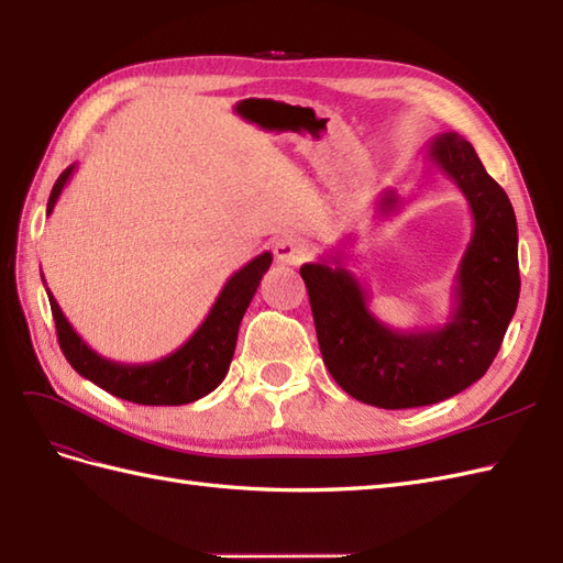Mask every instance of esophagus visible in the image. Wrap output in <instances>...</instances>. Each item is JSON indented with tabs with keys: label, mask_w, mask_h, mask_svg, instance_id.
Returning <instances> with one entry per match:
<instances>
[{
	"label": "esophagus",
	"mask_w": 563,
	"mask_h": 563,
	"mask_svg": "<svg viewBox=\"0 0 563 563\" xmlns=\"http://www.w3.org/2000/svg\"><path fill=\"white\" fill-rule=\"evenodd\" d=\"M273 252H276V258L280 261V264L299 266L309 254V244L302 238L287 234V238H280L276 244H273Z\"/></svg>",
	"instance_id": "1"
}]
</instances>
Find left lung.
Listing matches in <instances>:
<instances>
[{
	"instance_id": "1",
	"label": "left lung",
	"mask_w": 563,
	"mask_h": 563,
	"mask_svg": "<svg viewBox=\"0 0 563 563\" xmlns=\"http://www.w3.org/2000/svg\"><path fill=\"white\" fill-rule=\"evenodd\" d=\"M427 158L459 185L473 213V238L455 273L446 323L396 331L378 321L343 250L299 268L325 369L345 394L384 410L441 402L485 376L520 295L514 206L487 175L473 143L455 132L439 134ZM398 203L396 191H384L378 213L388 216Z\"/></svg>"
}]
</instances>
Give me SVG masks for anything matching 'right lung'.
I'll use <instances>...</instances> for the list:
<instances>
[{
	"instance_id": "obj_1",
	"label": "right lung",
	"mask_w": 563,
	"mask_h": 563,
	"mask_svg": "<svg viewBox=\"0 0 563 563\" xmlns=\"http://www.w3.org/2000/svg\"><path fill=\"white\" fill-rule=\"evenodd\" d=\"M74 169L76 165H69L55 181V187H52L47 216L55 208L64 185L74 175ZM271 261L273 254L264 252L252 258L246 266H242L234 276H230L225 287L220 290L216 305L208 311V317L185 345L161 360L143 364L114 362L98 355L71 329V323L64 317L57 299L47 290L52 317H55L57 325L59 347L78 374L122 400L139 405H185L199 400L216 390L222 378H225L234 355V345H238L242 317L252 302L261 278L271 268Z\"/></svg>"
}]
</instances>
